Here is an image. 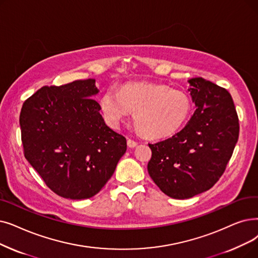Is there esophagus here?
<instances>
[{
    "label": "esophagus",
    "instance_id": "34e87169",
    "mask_svg": "<svg viewBox=\"0 0 258 258\" xmlns=\"http://www.w3.org/2000/svg\"><path fill=\"white\" fill-rule=\"evenodd\" d=\"M138 145V142H136L135 140H132V139H128L127 140V147L128 148H135Z\"/></svg>",
    "mask_w": 258,
    "mask_h": 258
}]
</instances>
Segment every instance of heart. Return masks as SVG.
<instances>
[{"mask_svg": "<svg viewBox=\"0 0 258 258\" xmlns=\"http://www.w3.org/2000/svg\"><path fill=\"white\" fill-rule=\"evenodd\" d=\"M105 120L113 127L125 121L132 110L136 126L154 139L174 135L189 116L192 103L182 92L157 83H126L108 88L100 101Z\"/></svg>", "mask_w": 258, "mask_h": 258, "instance_id": "1", "label": "heart"}]
</instances>
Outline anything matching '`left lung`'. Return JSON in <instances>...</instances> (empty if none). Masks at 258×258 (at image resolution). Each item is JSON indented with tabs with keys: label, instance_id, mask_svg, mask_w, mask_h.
<instances>
[{
	"label": "left lung",
	"instance_id": "8db88e82",
	"mask_svg": "<svg viewBox=\"0 0 258 258\" xmlns=\"http://www.w3.org/2000/svg\"><path fill=\"white\" fill-rule=\"evenodd\" d=\"M196 110L171 138L149 143L148 171L161 191L187 199L208 191L225 173L239 136V120L226 88L203 78L188 80Z\"/></svg>",
	"mask_w": 258,
	"mask_h": 258
}]
</instances>
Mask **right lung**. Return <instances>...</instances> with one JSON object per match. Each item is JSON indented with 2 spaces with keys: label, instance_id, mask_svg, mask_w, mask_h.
Wrapping results in <instances>:
<instances>
[{
  "label": "right lung",
  "instance_id": "obj_1",
  "mask_svg": "<svg viewBox=\"0 0 258 258\" xmlns=\"http://www.w3.org/2000/svg\"><path fill=\"white\" fill-rule=\"evenodd\" d=\"M94 79L43 86L20 114L24 156L51 191L86 199L100 192L126 152L124 136L109 128Z\"/></svg>",
  "mask_w": 258,
  "mask_h": 258
}]
</instances>
